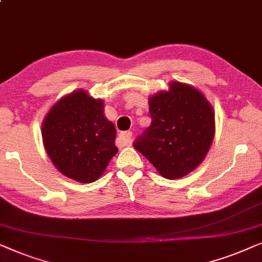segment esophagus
<instances>
[{"label":"esophagus","mask_w":262,"mask_h":262,"mask_svg":"<svg viewBox=\"0 0 262 262\" xmlns=\"http://www.w3.org/2000/svg\"><path fill=\"white\" fill-rule=\"evenodd\" d=\"M132 135H133L132 132H122L119 135L120 142L122 143V145H127V143H129L132 140Z\"/></svg>","instance_id":"obj_1"}]
</instances>
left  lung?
<instances>
[{
  "mask_svg": "<svg viewBox=\"0 0 262 262\" xmlns=\"http://www.w3.org/2000/svg\"><path fill=\"white\" fill-rule=\"evenodd\" d=\"M149 97L152 123L135 140V149L161 176L177 179L204 160L215 136V113L196 88L179 82Z\"/></svg>",
  "mask_w": 262,
  "mask_h": 262,
  "instance_id": "left-lung-1",
  "label": "left lung"
}]
</instances>
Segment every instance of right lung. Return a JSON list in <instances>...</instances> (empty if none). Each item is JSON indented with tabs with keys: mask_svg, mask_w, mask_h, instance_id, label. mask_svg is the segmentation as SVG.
Segmentation results:
<instances>
[{
	"mask_svg": "<svg viewBox=\"0 0 262 262\" xmlns=\"http://www.w3.org/2000/svg\"><path fill=\"white\" fill-rule=\"evenodd\" d=\"M103 109L102 99L77 90L59 99L42 122L47 156L59 172L78 183L97 180L119 152L115 126Z\"/></svg>",
	"mask_w": 262,
	"mask_h": 262,
	"instance_id": "add662e5",
	"label": "right lung"
}]
</instances>
